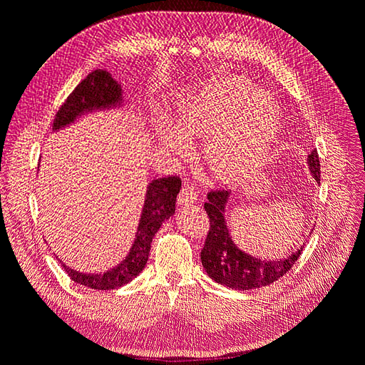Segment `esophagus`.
<instances>
[{"mask_svg":"<svg viewBox=\"0 0 365 365\" xmlns=\"http://www.w3.org/2000/svg\"><path fill=\"white\" fill-rule=\"evenodd\" d=\"M197 195L196 190L193 189V187L190 184H184L182 189L178 195V204L182 205V204H192V202H196L197 201Z\"/></svg>","mask_w":365,"mask_h":365,"instance_id":"esophagus-1","label":"esophagus"}]
</instances>
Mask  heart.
<instances>
[{"label":"heart","mask_w":365,"mask_h":365,"mask_svg":"<svg viewBox=\"0 0 365 365\" xmlns=\"http://www.w3.org/2000/svg\"><path fill=\"white\" fill-rule=\"evenodd\" d=\"M279 114L268 96L245 81L225 77L205 85L180 111L175 128H164L161 140L184 152L189 138L202 140V157L216 178L230 180L256 165L277 134Z\"/></svg>","instance_id":"heart-1"}]
</instances>
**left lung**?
I'll list each match as a JSON object with an SVG mask.
<instances>
[{"mask_svg":"<svg viewBox=\"0 0 365 365\" xmlns=\"http://www.w3.org/2000/svg\"><path fill=\"white\" fill-rule=\"evenodd\" d=\"M307 163L314 178L319 182L322 170L317 150L309 153ZM228 196L230 192L224 189L207 193L204 208L210 219V228L201 250L204 269L215 282L237 291L257 289L277 282L294 267L297 259L302 256L303 247L283 260H260L239 250L228 233L224 217Z\"/></svg>","mask_w":365,"mask_h":365,"instance_id":"8db88e82","label":"left lung"}]
</instances>
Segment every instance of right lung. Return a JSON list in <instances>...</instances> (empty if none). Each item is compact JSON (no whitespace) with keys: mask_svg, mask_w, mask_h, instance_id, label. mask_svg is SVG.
Wrapping results in <instances>:
<instances>
[{"mask_svg":"<svg viewBox=\"0 0 365 365\" xmlns=\"http://www.w3.org/2000/svg\"><path fill=\"white\" fill-rule=\"evenodd\" d=\"M121 103V86L105 70H94L77 85L54 117L53 129L58 130L70 125L76 117L91 113L94 109H108ZM181 180L178 176H165L153 180L146 192L141 219L135 240L126 259L103 274H85L62 263L65 272L73 282L91 289L109 291L134 280L146 267L152 239L165 219L175 213L176 195L180 193Z\"/></svg>","mask_w":365,"mask_h":365,"instance_id":"right-lung-1","label":"right lung"}]
</instances>
